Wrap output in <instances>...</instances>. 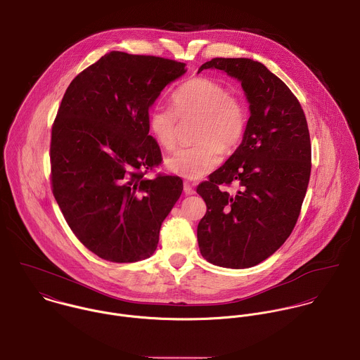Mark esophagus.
Returning <instances> with one entry per match:
<instances>
[{"label": "esophagus", "instance_id": "esophagus-1", "mask_svg": "<svg viewBox=\"0 0 360 360\" xmlns=\"http://www.w3.org/2000/svg\"><path fill=\"white\" fill-rule=\"evenodd\" d=\"M183 190H184V193L187 194V195H193L194 193H195V190H194V187H193V184L191 183H188V181H184V186H183Z\"/></svg>", "mask_w": 360, "mask_h": 360}]
</instances>
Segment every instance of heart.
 I'll return each mask as SVG.
<instances>
[{
	"mask_svg": "<svg viewBox=\"0 0 360 360\" xmlns=\"http://www.w3.org/2000/svg\"><path fill=\"white\" fill-rule=\"evenodd\" d=\"M174 111L155 106L148 113V128L155 142L166 152L179 142V120L198 119L194 145L177 150L166 160L170 172L186 179H201L222 162L224 152H235L248 128V110L239 95L207 77L183 82L172 95Z\"/></svg>",
	"mask_w": 360,
	"mask_h": 360,
	"instance_id": "1",
	"label": "heart"
}]
</instances>
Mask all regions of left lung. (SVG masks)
I'll return each instance as SVG.
<instances>
[{
	"instance_id": "obj_1",
	"label": "left lung",
	"mask_w": 360,
	"mask_h": 360,
	"mask_svg": "<svg viewBox=\"0 0 360 360\" xmlns=\"http://www.w3.org/2000/svg\"><path fill=\"white\" fill-rule=\"evenodd\" d=\"M208 68L239 79L251 116L236 152L197 187L207 204L198 245L211 264L248 268L272 255L297 222L311 172L309 127L297 98L261 63L218 57L198 72ZM233 182L236 195L221 188Z\"/></svg>"
}]
</instances>
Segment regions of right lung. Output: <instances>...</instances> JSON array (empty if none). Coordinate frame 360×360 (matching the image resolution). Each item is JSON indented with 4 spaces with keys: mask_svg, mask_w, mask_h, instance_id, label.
<instances>
[{
    "mask_svg": "<svg viewBox=\"0 0 360 360\" xmlns=\"http://www.w3.org/2000/svg\"><path fill=\"white\" fill-rule=\"evenodd\" d=\"M184 68L170 58L112 51L63 96L51 127V190L72 233L103 259L150 257L181 195L180 177L145 174L162 165L149 108Z\"/></svg>",
    "mask_w": 360,
    "mask_h": 360,
    "instance_id": "right-lung-1",
    "label": "right lung"
}]
</instances>
